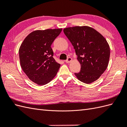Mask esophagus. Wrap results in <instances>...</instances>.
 Here are the masks:
<instances>
[{"instance_id":"1","label":"esophagus","mask_w":127,"mask_h":127,"mask_svg":"<svg viewBox=\"0 0 127 127\" xmlns=\"http://www.w3.org/2000/svg\"><path fill=\"white\" fill-rule=\"evenodd\" d=\"M72 60V59L71 58H70V57H68V58H67V59L65 60V62H66V63H69L71 62V61Z\"/></svg>"}]
</instances>
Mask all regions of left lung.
Returning <instances> with one entry per match:
<instances>
[{
	"label": "left lung",
	"mask_w": 127,
	"mask_h": 127,
	"mask_svg": "<svg viewBox=\"0 0 127 127\" xmlns=\"http://www.w3.org/2000/svg\"><path fill=\"white\" fill-rule=\"evenodd\" d=\"M77 56L81 68L75 76L80 81L91 84L99 78L109 64L110 49L103 35L89 26H74L64 29Z\"/></svg>",
	"instance_id": "obj_1"
}]
</instances>
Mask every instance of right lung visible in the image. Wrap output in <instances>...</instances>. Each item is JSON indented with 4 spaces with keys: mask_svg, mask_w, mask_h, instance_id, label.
I'll return each mask as SVG.
<instances>
[{
    "mask_svg": "<svg viewBox=\"0 0 127 127\" xmlns=\"http://www.w3.org/2000/svg\"><path fill=\"white\" fill-rule=\"evenodd\" d=\"M62 29L34 31L27 36L19 49L23 70L30 80L39 85L49 83L60 67L53 58L51 47Z\"/></svg>",
    "mask_w": 127,
    "mask_h": 127,
    "instance_id": "right-lung-1",
    "label": "right lung"
}]
</instances>
